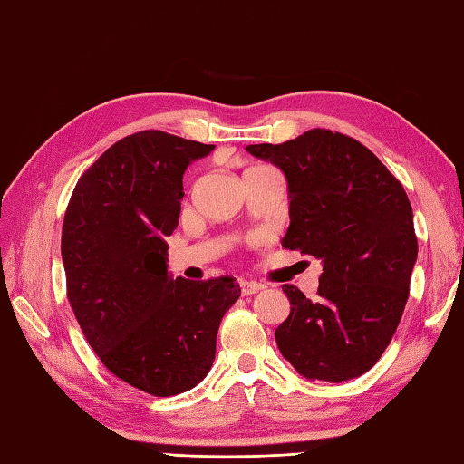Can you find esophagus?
<instances>
[{
  "mask_svg": "<svg viewBox=\"0 0 464 464\" xmlns=\"http://www.w3.org/2000/svg\"><path fill=\"white\" fill-rule=\"evenodd\" d=\"M240 288H242V295L248 296V295H255V293L262 291V288H265V285H260L256 281H240Z\"/></svg>",
  "mask_w": 464,
  "mask_h": 464,
  "instance_id": "34e87169",
  "label": "esophagus"
}]
</instances>
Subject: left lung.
<instances>
[{
	"mask_svg": "<svg viewBox=\"0 0 464 464\" xmlns=\"http://www.w3.org/2000/svg\"><path fill=\"white\" fill-rule=\"evenodd\" d=\"M246 151L286 178L283 246L323 265L317 299L283 285L291 314L276 345L303 378L353 380L386 352L408 301L418 240L406 191L368 147L329 129Z\"/></svg>",
	"mask_w": 464,
	"mask_h": 464,
	"instance_id": "left-lung-1",
	"label": "left lung"
}]
</instances>
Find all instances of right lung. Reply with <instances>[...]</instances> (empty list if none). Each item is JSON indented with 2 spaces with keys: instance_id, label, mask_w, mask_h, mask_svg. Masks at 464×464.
<instances>
[{
  "instance_id": "obj_1",
  "label": "right lung",
  "mask_w": 464,
  "mask_h": 464,
  "mask_svg": "<svg viewBox=\"0 0 464 464\" xmlns=\"http://www.w3.org/2000/svg\"><path fill=\"white\" fill-rule=\"evenodd\" d=\"M163 130L111 145L78 179L63 224L68 301L111 373L151 396L202 382L224 313L238 301L232 276L171 278L168 242L178 228L183 173L209 155Z\"/></svg>"
}]
</instances>
